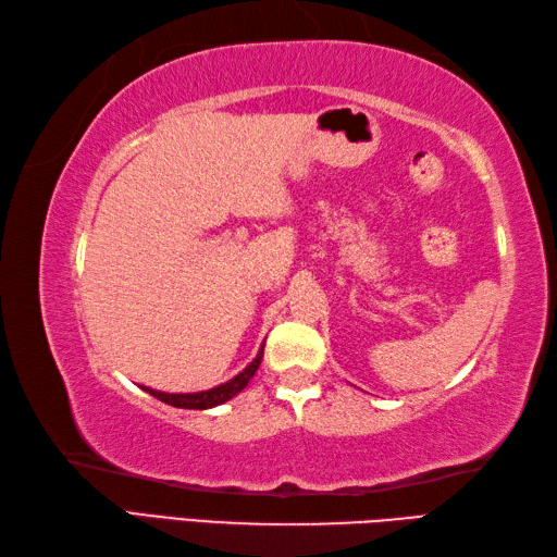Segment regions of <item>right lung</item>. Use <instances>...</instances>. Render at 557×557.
Instances as JSON below:
<instances>
[{
	"mask_svg": "<svg viewBox=\"0 0 557 557\" xmlns=\"http://www.w3.org/2000/svg\"><path fill=\"white\" fill-rule=\"evenodd\" d=\"M260 359H263V347H260V352L256 355L253 362H250L242 374H236L234 379H228L226 384H220L210 391H200V394H163V391H154V388H145V391L154 398L169 403V406H173V408L207 410V408L222 406V403L232 400L236 394H242V391L248 386V381L253 379V374L258 372Z\"/></svg>",
	"mask_w": 557,
	"mask_h": 557,
	"instance_id": "1",
	"label": "right lung"
}]
</instances>
